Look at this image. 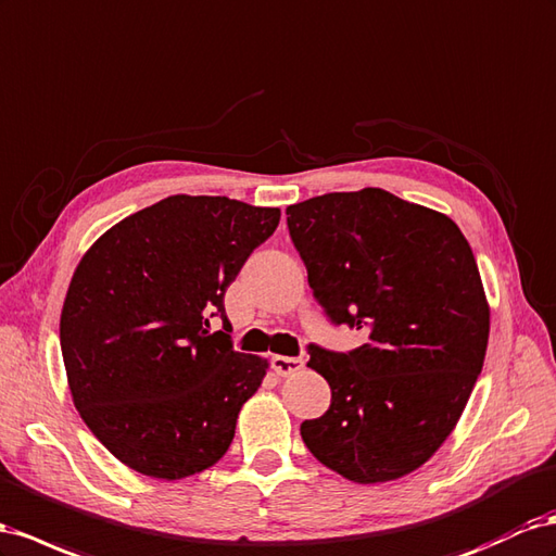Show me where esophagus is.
Masks as SVG:
<instances>
[{"instance_id":"1","label":"esophagus","mask_w":556,"mask_h":556,"mask_svg":"<svg viewBox=\"0 0 556 556\" xmlns=\"http://www.w3.org/2000/svg\"><path fill=\"white\" fill-rule=\"evenodd\" d=\"M271 365L276 369V374L280 377H290V374H296L299 369L304 367V359L302 357H288V355H276L271 359Z\"/></svg>"}]
</instances>
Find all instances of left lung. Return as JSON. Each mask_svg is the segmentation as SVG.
Instances as JSON below:
<instances>
[{"mask_svg": "<svg viewBox=\"0 0 556 556\" xmlns=\"http://www.w3.org/2000/svg\"><path fill=\"white\" fill-rule=\"evenodd\" d=\"M285 213L327 318L369 332L349 353L308 346L332 402L302 424V440L357 484L409 475L452 434L484 365L489 304L475 254L446 215L374 187Z\"/></svg>", "mask_w": 556, "mask_h": 556, "instance_id": "8db88e82", "label": "left lung"}]
</instances>
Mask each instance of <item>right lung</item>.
Returning a JSON list of instances; mask_svg holds the SVG:
<instances>
[{"label":"right lung","mask_w":556,"mask_h":556,"mask_svg":"<svg viewBox=\"0 0 556 556\" xmlns=\"http://www.w3.org/2000/svg\"><path fill=\"white\" fill-rule=\"evenodd\" d=\"M280 222L278 207L168 197L104 231L60 313L74 407L135 472L182 479L215 465L268 363L210 332L224 292Z\"/></svg>","instance_id":"1"}]
</instances>
